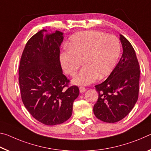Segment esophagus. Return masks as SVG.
Wrapping results in <instances>:
<instances>
[{
  "instance_id": "34e87169",
  "label": "esophagus",
  "mask_w": 151,
  "mask_h": 151,
  "mask_svg": "<svg viewBox=\"0 0 151 151\" xmlns=\"http://www.w3.org/2000/svg\"><path fill=\"white\" fill-rule=\"evenodd\" d=\"M79 89H80V93H83L86 91V89L84 87H83V86H81V87H80V88H79Z\"/></svg>"
}]
</instances>
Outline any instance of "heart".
Returning <instances> with one entry per match:
<instances>
[{
	"label": "heart",
	"instance_id": "heart-1",
	"mask_svg": "<svg viewBox=\"0 0 151 151\" xmlns=\"http://www.w3.org/2000/svg\"><path fill=\"white\" fill-rule=\"evenodd\" d=\"M120 54L116 37L99 31L79 32L70 38L68 47L59 59L65 72L75 75L83 63L84 66L73 79L76 85H89L98 77H107L114 69Z\"/></svg>",
	"mask_w": 151,
	"mask_h": 151
}]
</instances>
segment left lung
<instances>
[{"label": "left lung", "instance_id": "obj_1", "mask_svg": "<svg viewBox=\"0 0 151 151\" xmlns=\"http://www.w3.org/2000/svg\"><path fill=\"white\" fill-rule=\"evenodd\" d=\"M123 53L119 62L106 80L95 86L98 92L93 106L96 118L114 123L123 119L134 108L138 98L140 67L134 48L120 35Z\"/></svg>", "mask_w": 151, "mask_h": 151}]
</instances>
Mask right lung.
<instances>
[{"label": "right lung", "instance_id": "obj_1", "mask_svg": "<svg viewBox=\"0 0 151 151\" xmlns=\"http://www.w3.org/2000/svg\"><path fill=\"white\" fill-rule=\"evenodd\" d=\"M62 32L43 29L27 41L20 61L19 82L22 101L32 116L53 126L68 120L78 98V86L69 87L59 55Z\"/></svg>", "mask_w": 151, "mask_h": 151}]
</instances>
